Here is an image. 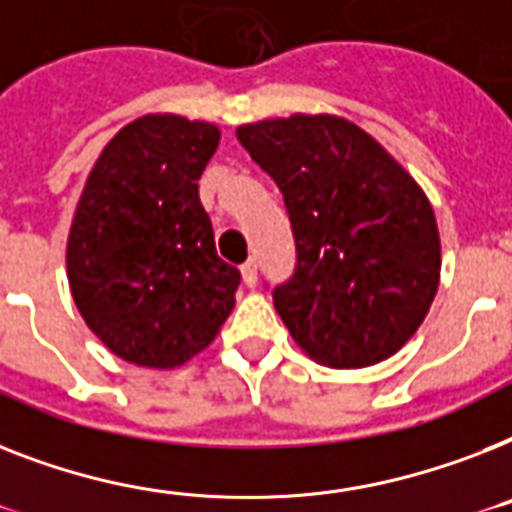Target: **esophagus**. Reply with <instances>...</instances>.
<instances>
[{
  "label": "esophagus",
  "instance_id": "obj_1",
  "mask_svg": "<svg viewBox=\"0 0 512 512\" xmlns=\"http://www.w3.org/2000/svg\"><path fill=\"white\" fill-rule=\"evenodd\" d=\"M242 278H244V284H247L249 289L257 284V263H255V260H247V263L242 265Z\"/></svg>",
  "mask_w": 512,
  "mask_h": 512
}]
</instances>
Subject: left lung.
Returning <instances> with one entry per match:
<instances>
[{
  "mask_svg": "<svg viewBox=\"0 0 512 512\" xmlns=\"http://www.w3.org/2000/svg\"><path fill=\"white\" fill-rule=\"evenodd\" d=\"M284 194L297 265L273 289L294 342L328 368L392 357L439 286V228L413 176L371 134L336 115L236 128Z\"/></svg>",
  "mask_w": 512,
  "mask_h": 512,
  "instance_id": "obj_1",
  "label": "left lung"
}]
</instances>
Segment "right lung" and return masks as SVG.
Masks as SVG:
<instances>
[{
	"mask_svg": "<svg viewBox=\"0 0 512 512\" xmlns=\"http://www.w3.org/2000/svg\"><path fill=\"white\" fill-rule=\"evenodd\" d=\"M220 131L144 115L94 162L68 236L78 313L107 350L144 368H178L213 342L242 273L215 252L199 176Z\"/></svg>",
	"mask_w": 512,
	"mask_h": 512,
	"instance_id": "1",
	"label": "right lung"
}]
</instances>
